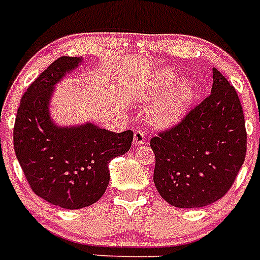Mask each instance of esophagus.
I'll return each mask as SVG.
<instances>
[{
    "mask_svg": "<svg viewBox=\"0 0 260 260\" xmlns=\"http://www.w3.org/2000/svg\"><path fill=\"white\" fill-rule=\"evenodd\" d=\"M144 141H146V135H144V133L142 132V130H137V132L134 133V139H133L134 146H141V144L144 143Z\"/></svg>",
    "mask_w": 260,
    "mask_h": 260,
    "instance_id": "obj_1",
    "label": "esophagus"
}]
</instances>
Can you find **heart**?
I'll return each instance as SVG.
<instances>
[{
    "label": "heart",
    "mask_w": 260,
    "mask_h": 260,
    "mask_svg": "<svg viewBox=\"0 0 260 260\" xmlns=\"http://www.w3.org/2000/svg\"><path fill=\"white\" fill-rule=\"evenodd\" d=\"M176 77L171 70H161L156 73L147 83L141 87V96L144 100L158 98L169 87L173 86ZM194 96V86L190 80H183L173 91L164 98L151 110V122L156 127H169L182 118Z\"/></svg>",
    "instance_id": "obj_1"
}]
</instances>
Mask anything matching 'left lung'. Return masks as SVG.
<instances>
[{
	"label": "left lung",
	"instance_id": "1",
	"mask_svg": "<svg viewBox=\"0 0 260 260\" xmlns=\"http://www.w3.org/2000/svg\"><path fill=\"white\" fill-rule=\"evenodd\" d=\"M211 93L180 123L158 133L153 182L158 194L178 208H198L222 198L246 156V128L240 99L213 68Z\"/></svg>",
	"mask_w": 260,
	"mask_h": 260
}]
</instances>
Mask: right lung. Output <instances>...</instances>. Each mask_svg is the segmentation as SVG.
<instances>
[{
    "label": "right lung",
    "instance_id": "right-lung-1",
    "mask_svg": "<svg viewBox=\"0 0 260 260\" xmlns=\"http://www.w3.org/2000/svg\"><path fill=\"white\" fill-rule=\"evenodd\" d=\"M82 57H59L34 80L20 100L14 150L32 191L66 210L88 207L109 183V162L132 147V130L113 133L91 122L58 126L49 112L54 86Z\"/></svg>",
    "mask_w": 260,
    "mask_h": 260
}]
</instances>
